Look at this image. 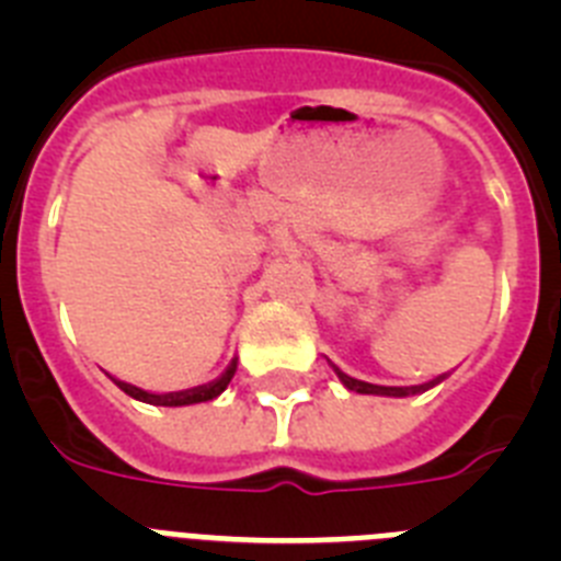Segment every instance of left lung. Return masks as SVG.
Segmentation results:
<instances>
[{
    "label": "left lung",
    "mask_w": 561,
    "mask_h": 561,
    "mask_svg": "<svg viewBox=\"0 0 561 561\" xmlns=\"http://www.w3.org/2000/svg\"><path fill=\"white\" fill-rule=\"evenodd\" d=\"M336 376L342 379V385L348 390H356V393H376V396H410V393H419L421 388H381V385H368V381H359V379H351L348 374H342L340 368H334Z\"/></svg>",
    "instance_id": "8db88e82"
}]
</instances>
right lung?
Instances as JSON below:
<instances>
[{
    "label": "right lung",
    "mask_w": 561,
    "mask_h": 561,
    "mask_svg": "<svg viewBox=\"0 0 561 561\" xmlns=\"http://www.w3.org/2000/svg\"><path fill=\"white\" fill-rule=\"evenodd\" d=\"M232 374H236V362H232L230 368H227V374H221V379L210 381V385H205V388H196V390H185V393H165V396H157V393H146V390L134 388V385H126V381H117L123 390H126L131 399H140V401H148V404H160V408H185V404H196V401H210L216 399V396L221 393V390L230 385Z\"/></svg>",
    "instance_id": "obj_1"
}]
</instances>
